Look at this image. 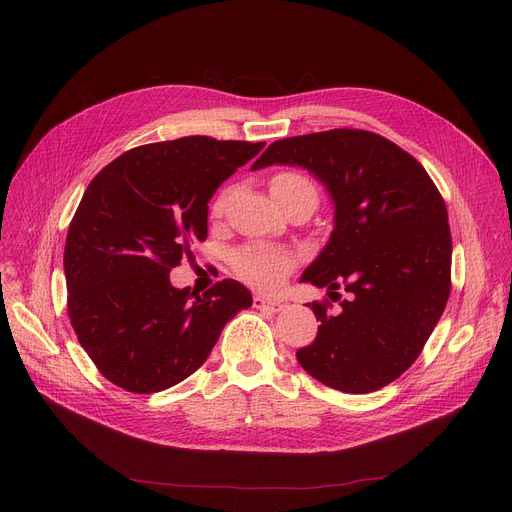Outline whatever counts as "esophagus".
<instances>
[{"instance_id": "esophagus-1", "label": "esophagus", "mask_w": 512, "mask_h": 512, "mask_svg": "<svg viewBox=\"0 0 512 512\" xmlns=\"http://www.w3.org/2000/svg\"><path fill=\"white\" fill-rule=\"evenodd\" d=\"M253 307L255 309H265V311H272V313H280L284 307H286V303H282V301H276V299H265V297H257L253 299Z\"/></svg>"}]
</instances>
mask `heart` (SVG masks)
<instances>
[{
  "label": "heart",
  "mask_w": 512,
  "mask_h": 512,
  "mask_svg": "<svg viewBox=\"0 0 512 512\" xmlns=\"http://www.w3.org/2000/svg\"><path fill=\"white\" fill-rule=\"evenodd\" d=\"M270 191H272V197H280V195H290L297 191H313L315 193V188L301 174L282 172L272 178ZM224 203H226L224 195L213 203L215 215H220L224 211ZM232 263H234L236 274L247 284H251L253 288L276 290L286 280V276L292 272L294 257L290 253L274 249V247H249V249L238 251L234 255Z\"/></svg>",
  "instance_id": "b5f03b06"
}]
</instances>
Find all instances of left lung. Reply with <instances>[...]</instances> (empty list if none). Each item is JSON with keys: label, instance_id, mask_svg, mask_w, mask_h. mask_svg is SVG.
I'll use <instances>...</instances> for the list:
<instances>
[{"label": "left lung", "instance_id": "1", "mask_svg": "<svg viewBox=\"0 0 512 512\" xmlns=\"http://www.w3.org/2000/svg\"><path fill=\"white\" fill-rule=\"evenodd\" d=\"M272 164L311 172L334 203L328 245L301 282L348 297L338 313L311 303L317 338L297 351L321 384L375 392L423 351L450 294L448 211L419 161L369 130L334 128L272 143L251 170Z\"/></svg>", "mask_w": 512, "mask_h": 512}]
</instances>
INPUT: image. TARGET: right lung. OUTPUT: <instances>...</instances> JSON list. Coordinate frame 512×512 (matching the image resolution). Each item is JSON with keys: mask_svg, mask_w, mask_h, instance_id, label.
I'll return each instance as SVG.
<instances>
[{"mask_svg": "<svg viewBox=\"0 0 512 512\" xmlns=\"http://www.w3.org/2000/svg\"><path fill=\"white\" fill-rule=\"evenodd\" d=\"M263 145L211 137L141 145L87 186L64 249L68 315L112 384L137 394L176 386L253 305L236 280L199 294L174 288L170 272L207 238V203L218 186Z\"/></svg>", "mask_w": 512, "mask_h": 512, "instance_id": "obj_1", "label": "right lung"}]
</instances>
